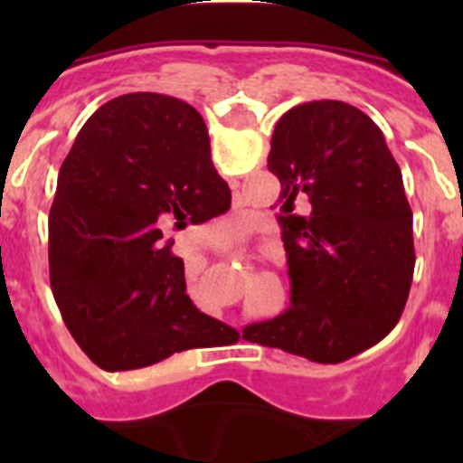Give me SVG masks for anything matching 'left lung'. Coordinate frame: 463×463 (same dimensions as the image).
Masks as SVG:
<instances>
[{"label": "left lung", "mask_w": 463, "mask_h": 463, "mask_svg": "<svg viewBox=\"0 0 463 463\" xmlns=\"http://www.w3.org/2000/svg\"><path fill=\"white\" fill-rule=\"evenodd\" d=\"M269 171L282 187L276 218L292 297L243 338L310 362H345L394 329L411 292L412 211L399 165L366 113L322 99L276 122Z\"/></svg>", "instance_id": "1"}]
</instances>
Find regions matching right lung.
I'll use <instances>...</instances> for the list:
<instances>
[{
  "mask_svg": "<svg viewBox=\"0 0 463 463\" xmlns=\"http://www.w3.org/2000/svg\"><path fill=\"white\" fill-rule=\"evenodd\" d=\"M229 202L206 122L183 99L132 92L90 116L57 175L48 264L64 325L99 369H143L239 338L192 304L183 260L162 239Z\"/></svg>",
  "mask_w": 463,
  "mask_h": 463,
  "instance_id": "1",
  "label": "right lung"
}]
</instances>
